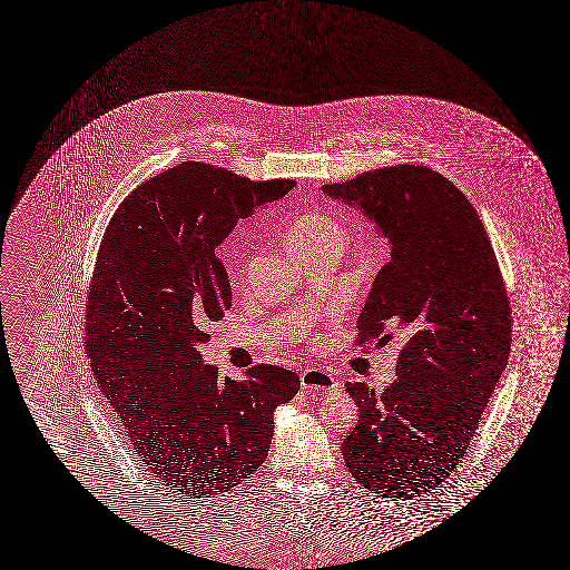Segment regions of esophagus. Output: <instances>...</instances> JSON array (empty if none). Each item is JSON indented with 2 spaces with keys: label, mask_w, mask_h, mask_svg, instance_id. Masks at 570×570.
Wrapping results in <instances>:
<instances>
[{
  "label": "esophagus",
  "mask_w": 570,
  "mask_h": 570,
  "mask_svg": "<svg viewBox=\"0 0 570 570\" xmlns=\"http://www.w3.org/2000/svg\"><path fill=\"white\" fill-rule=\"evenodd\" d=\"M301 385L303 390L322 395L326 392H341V381L334 379L333 374L322 371V368H307L301 373Z\"/></svg>",
  "instance_id": "34e87169"
}]
</instances>
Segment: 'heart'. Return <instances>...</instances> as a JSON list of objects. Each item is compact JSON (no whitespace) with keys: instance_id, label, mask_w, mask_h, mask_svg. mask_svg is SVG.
<instances>
[{"instance_id":"b5f03b06","label":"heart","mask_w":570,"mask_h":570,"mask_svg":"<svg viewBox=\"0 0 570 570\" xmlns=\"http://www.w3.org/2000/svg\"><path fill=\"white\" fill-rule=\"evenodd\" d=\"M286 242H288L291 250L298 255L317 244H328V242L343 244L345 232H343V225L334 216L312 213V215L296 218L286 234Z\"/></svg>"}]
</instances>
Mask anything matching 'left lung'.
Masks as SVG:
<instances>
[{
	"label": "left lung",
	"mask_w": 570,
	"mask_h": 570,
	"mask_svg": "<svg viewBox=\"0 0 570 570\" xmlns=\"http://www.w3.org/2000/svg\"><path fill=\"white\" fill-rule=\"evenodd\" d=\"M390 242L357 317V343L402 334L395 381L376 395L347 383L360 411L343 440L350 473L387 499L444 482L470 449L508 366L510 301L470 199L428 166H393L322 187Z\"/></svg>",
	"instance_id": "left-lung-1"
}]
</instances>
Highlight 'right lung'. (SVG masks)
I'll list each match as a JSON object with an SVG mask.
<instances>
[{"instance_id": "1", "label": "right lung", "mask_w": 570, "mask_h": 570, "mask_svg": "<svg viewBox=\"0 0 570 570\" xmlns=\"http://www.w3.org/2000/svg\"><path fill=\"white\" fill-rule=\"evenodd\" d=\"M293 185L183 161L126 197L100 242L86 352L135 459L170 491L204 499L244 482L267 459L275 409L298 392L286 368L220 379L199 352L232 307L218 246Z\"/></svg>"}]
</instances>
